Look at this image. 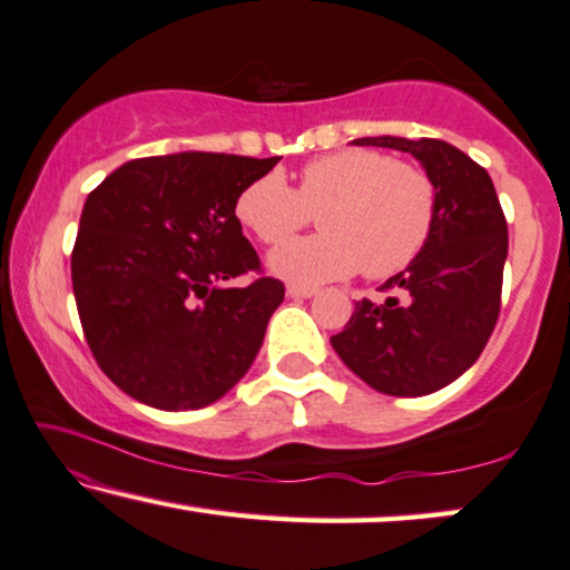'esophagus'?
<instances>
[{"mask_svg": "<svg viewBox=\"0 0 570 570\" xmlns=\"http://www.w3.org/2000/svg\"><path fill=\"white\" fill-rule=\"evenodd\" d=\"M286 294L294 296V299H309V296L317 294V288L299 286V284H288V286H286Z\"/></svg>", "mask_w": 570, "mask_h": 570, "instance_id": "34e87169", "label": "esophagus"}]
</instances>
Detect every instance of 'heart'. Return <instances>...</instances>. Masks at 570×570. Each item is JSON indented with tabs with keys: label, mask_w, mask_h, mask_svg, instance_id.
<instances>
[{
	"label": "heart",
	"mask_w": 570,
	"mask_h": 570,
	"mask_svg": "<svg viewBox=\"0 0 570 570\" xmlns=\"http://www.w3.org/2000/svg\"><path fill=\"white\" fill-rule=\"evenodd\" d=\"M315 237L292 239L268 255V268L296 284H323L362 268L387 278L411 266L436 227L439 194L421 167L376 149H341L309 159L296 188L266 173L239 190L235 216L261 243L278 245L307 227Z\"/></svg>",
	"instance_id": "heart-1"
}]
</instances>
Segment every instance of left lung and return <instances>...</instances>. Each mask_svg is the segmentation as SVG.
I'll return each instance as SVG.
<instances>
[{
    "instance_id": "obj_1",
    "label": "left lung",
    "mask_w": 570,
    "mask_h": 570,
    "mask_svg": "<svg viewBox=\"0 0 570 570\" xmlns=\"http://www.w3.org/2000/svg\"><path fill=\"white\" fill-rule=\"evenodd\" d=\"M356 144L411 151L434 180L439 214L423 253L382 286L400 299L356 302L331 343L376 392L429 395L468 372L491 338L509 253L507 216L485 167L452 144L403 136H364Z\"/></svg>"
}]
</instances>
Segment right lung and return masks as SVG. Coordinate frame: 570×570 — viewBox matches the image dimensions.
Returning <instances> with one entry per match:
<instances>
[{"label":"right lung","instance_id":"obj_1","mask_svg":"<svg viewBox=\"0 0 570 570\" xmlns=\"http://www.w3.org/2000/svg\"><path fill=\"white\" fill-rule=\"evenodd\" d=\"M276 163L214 151L141 157L87 196L71 286L87 346L126 395L196 411L255 362L284 284L263 276L235 202ZM247 273L259 276L226 286Z\"/></svg>","mask_w":570,"mask_h":570}]
</instances>
